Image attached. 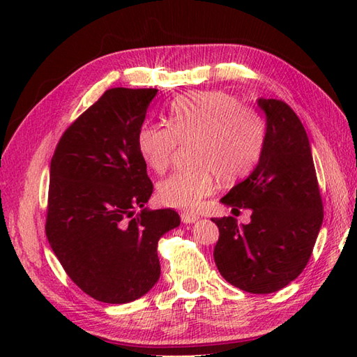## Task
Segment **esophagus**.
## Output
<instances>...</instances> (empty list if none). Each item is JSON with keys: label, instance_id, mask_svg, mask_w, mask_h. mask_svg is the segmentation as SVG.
Here are the masks:
<instances>
[{"label": "esophagus", "instance_id": "1", "mask_svg": "<svg viewBox=\"0 0 357 357\" xmlns=\"http://www.w3.org/2000/svg\"><path fill=\"white\" fill-rule=\"evenodd\" d=\"M199 216L195 215V213H188V211H183L181 213V221H183L184 224H192L195 221H198Z\"/></svg>", "mask_w": 357, "mask_h": 357}]
</instances>
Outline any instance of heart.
Returning a JSON list of instances; mask_svg holds the SVG:
<instances>
[{
	"instance_id": "1",
	"label": "heart",
	"mask_w": 357,
	"mask_h": 357,
	"mask_svg": "<svg viewBox=\"0 0 357 357\" xmlns=\"http://www.w3.org/2000/svg\"><path fill=\"white\" fill-rule=\"evenodd\" d=\"M264 123L236 96L222 90L193 92L176 98L169 107V124L144 123L138 150L156 173L172 164L181 144L193 142V169L179 170L161 181L158 198L164 206L193 210L213 192L216 178L234 183L247 176L259 159Z\"/></svg>"
}]
</instances>
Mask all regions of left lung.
Listing matches in <instances>:
<instances>
[{
  "label": "left lung",
  "mask_w": 357,
  "mask_h": 357,
  "mask_svg": "<svg viewBox=\"0 0 357 357\" xmlns=\"http://www.w3.org/2000/svg\"><path fill=\"white\" fill-rule=\"evenodd\" d=\"M267 132L259 164L221 199L233 210L252 208V222L211 219L219 229L215 262L241 290L267 294L298 278L313 253L324 219L310 141L287 102L259 98Z\"/></svg>",
  "instance_id": "left-lung-1"
}]
</instances>
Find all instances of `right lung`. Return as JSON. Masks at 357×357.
Instances as JSON below:
<instances>
[{"label": "right lung", "mask_w": 357, "mask_h": 357, "mask_svg": "<svg viewBox=\"0 0 357 357\" xmlns=\"http://www.w3.org/2000/svg\"><path fill=\"white\" fill-rule=\"evenodd\" d=\"M156 92L105 90L52 156L49 244L67 276L105 304H127L158 282V241L181 222L172 208L134 213L153 192L136 138Z\"/></svg>", "instance_id": "1"}]
</instances>
